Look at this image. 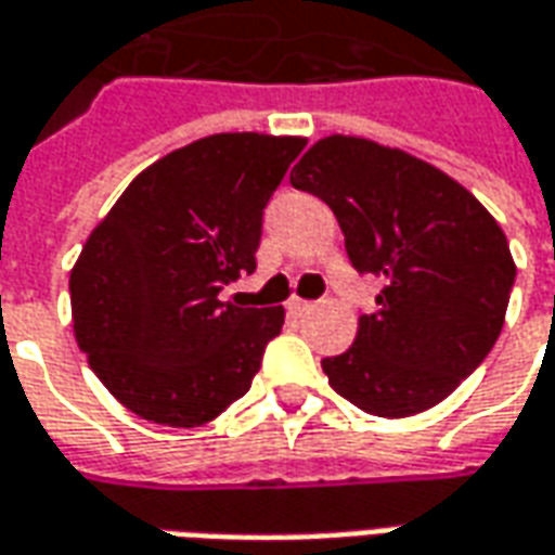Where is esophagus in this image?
<instances>
[{
    "mask_svg": "<svg viewBox=\"0 0 555 555\" xmlns=\"http://www.w3.org/2000/svg\"><path fill=\"white\" fill-rule=\"evenodd\" d=\"M315 309V304H309V300H300V297H294L288 304V312L291 315H306V312H312Z\"/></svg>",
    "mask_w": 555,
    "mask_h": 555,
    "instance_id": "esophagus-1",
    "label": "esophagus"
}]
</instances>
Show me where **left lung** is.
<instances>
[{
	"label": "left lung",
	"instance_id": "left-lung-1",
	"mask_svg": "<svg viewBox=\"0 0 555 555\" xmlns=\"http://www.w3.org/2000/svg\"><path fill=\"white\" fill-rule=\"evenodd\" d=\"M321 197L358 273L385 282L348 351L321 360L331 387L375 417H409L453 393L502 333L517 267L502 228L439 168L331 134L291 170Z\"/></svg>",
	"mask_w": 555,
	"mask_h": 555
}]
</instances>
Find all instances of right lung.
Masks as SVG:
<instances>
[{"mask_svg": "<svg viewBox=\"0 0 555 555\" xmlns=\"http://www.w3.org/2000/svg\"><path fill=\"white\" fill-rule=\"evenodd\" d=\"M304 138L210 134L138 173L72 270V315L92 372L129 412L201 426L237 402L285 324L231 304L255 270L264 207Z\"/></svg>", "mask_w": 555, "mask_h": 555, "instance_id": "add662e5", "label": "right lung"}]
</instances>
